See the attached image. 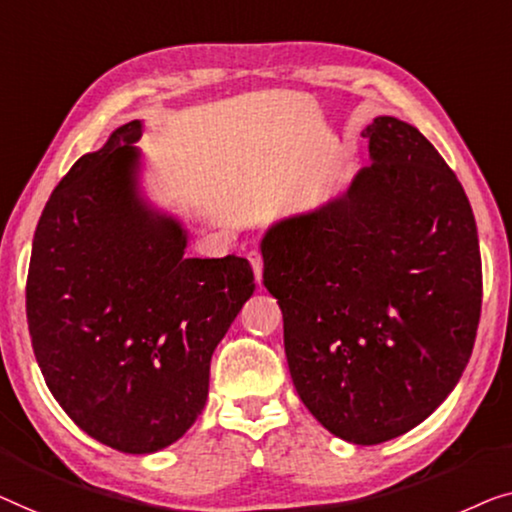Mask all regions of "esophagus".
<instances>
[{
    "label": "esophagus",
    "instance_id": "obj_1",
    "mask_svg": "<svg viewBox=\"0 0 512 512\" xmlns=\"http://www.w3.org/2000/svg\"><path fill=\"white\" fill-rule=\"evenodd\" d=\"M250 264H253V271H255V280L257 283H262V269H264V262H262V255H259V250H250Z\"/></svg>",
    "mask_w": 512,
    "mask_h": 512
}]
</instances>
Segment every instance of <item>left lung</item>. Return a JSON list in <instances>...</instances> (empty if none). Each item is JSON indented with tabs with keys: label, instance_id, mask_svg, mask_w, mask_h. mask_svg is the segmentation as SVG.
I'll return each mask as SVG.
<instances>
[{
	"label": "left lung",
	"instance_id": "left-lung-1",
	"mask_svg": "<svg viewBox=\"0 0 512 512\" xmlns=\"http://www.w3.org/2000/svg\"><path fill=\"white\" fill-rule=\"evenodd\" d=\"M348 190L262 239L299 399L355 445L434 413L469 364L482 306L478 229L462 183L420 134L378 115Z\"/></svg>",
	"mask_w": 512,
	"mask_h": 512
}]
</instances>
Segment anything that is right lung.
Wrapping results in <instances>:
<instances>
[{"instance_id":"right-lung-1","label":"right lung","mask_w":512,"mask_h":512,"mask_svg":"<svg viewBox=\"0 0 512 512\" xmlns=\"http://www.w3.org/2000/svg\"><path fill=\"white\" fill-rule=\"evenodd\" d=\"M141 134V120L127 122L69 169L27 273V325L50 394L127 455L192 427L213 350L255 292L248 259L187 257L185 227L141 197Z\"/></svg>"}]
</instances>
